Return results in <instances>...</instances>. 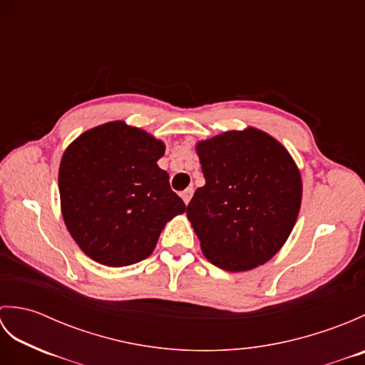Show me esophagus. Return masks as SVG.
Returning <instances> with one entry per match:
<instances>
[{
  "label": "esophagus",
  "instance_id": "obj_1",
  "mask_svg": "<svg viewBox=\"0 0 365 365\" xmlns=\"http://www.w3.org/2000/svg\"><path fill=\"white\" fill-rule=\"evenodd\" d=\"M192 192H195V190L192 188H187L185 191H182V199H183V202L185 204H190V200H191V197H192Z\"/></svg>",
  "mask_w": 365,
  "mask_h": 365
}]
</instances>
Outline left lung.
Segmentation results:
<instances>
[{
	"label": "left lung",
	"instance_id": "1",
	"mask_svg": "<svg viewBox=\"0 0 365 365\" xmlns=\"http://www.w3.org/2000/svg\"><path fill=\"white\" fill-rule=\"evenodd\" d=\"M205 185L187 216L205 257L247 271L281 250L297 222L302 185L290 153L257 128L226 131L196 145Z\"/></svg>",
	"mask_w": 365,
	"mask_h": 365
}]
</instances>
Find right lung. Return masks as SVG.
<instances>
[{
  "instance_id": "add662e5",
  "label": "right lung",
  "mask_w": 365,
  "mask_h": 365,
  "mask_svg": "<svg viewBox=\"0 0 365 365\" xmlns=\"http://www.w3.org/2000/svg\"><path fill=\"white\" fill-rule=\"evenodd\" d=\"M165 144L120 120L78 136L59 166L61 210L81 251L106 267L149 257L166 222L187 210L157 161Z\"/></svg>"
}]
</instances>
